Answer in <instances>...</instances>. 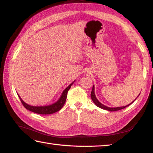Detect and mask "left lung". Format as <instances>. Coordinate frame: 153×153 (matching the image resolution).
<instances>
[{"label": "left lung", "mask_w": 153, "mask_h": 153, "mask_svg": "<svg viewBox=\"0 0 153 153\" xmlns=\"http://www.w3.org/2000/svg\"><path fill=\"white\" fill-rule=\"evenodd\" d=\"M91 99L93 100V101L94 102V103L98 107H99L100 108H102V109H105V110H107L108 111H119V110H121V109H123L126 108V106H128V105H130L131 104H132V102H131V104H129L128 105H126L125 106H121V107H117V108H110V107H108V106H106L105 105H103L102 104L100 103L99 100H97V99L95 97V94H94V86H93V89H92V91H91ZM139 97V96H138ZM136 100V99H135Z\"/></svg>", "instance_id": "8db88e82"}]
</instances>
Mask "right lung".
<instances>
[{
	"mask_svg": "<svg viewBox=\"0 0 153 153\" xmlns=\"http://www.w3.org/2000/svg\"><path fill=\"white\" fill-rule=\"evenodd\" d=\"M73 84V82H72L71 84L69 85L68 87L65 89V90L63 91V93L62 94V96L60 97V99L57 101L56 102L54 103L53 105H51L49 106H30L27 105V103H25L23 100L20 98V100L22 104V105L25 106V107L27 109V110H29L33 112H35V113L37 114H53L56 112L57 111H59L62 108V106H64L66 99H67V93L69 89L71 88V85Z\"/></svg>",
	"mask_w": 153,
	"mask_h": 153,
	"instance_id": "obj_1",
	"label": "right lung"
}]
</instances>
